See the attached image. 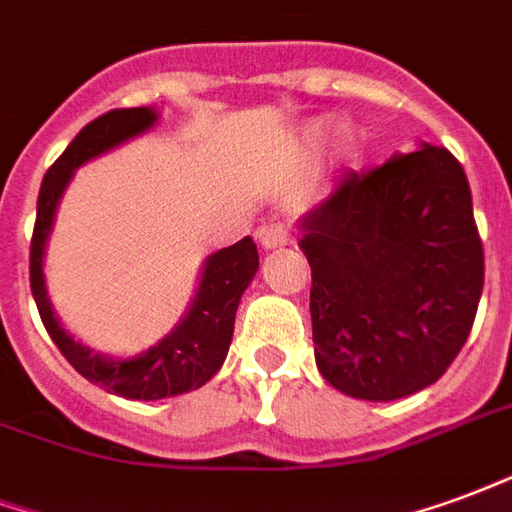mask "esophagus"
Returning <instances> with one entry per match:
<instances>
[{
  "label": "esophagus",
  "instance_id": "34e87169",
  "mask_svg": "<svg viewBox=\"0 0 512 512\" xmlns=\"http://www.w3.org/2000/svg\"><path fill=\"white\" fill-rule=\"evenodd\" d=\"M257 238H260L263 249H282L290 244V233L282 225H263L257 230Z\"/></svg>",
  "mask_w": 512,
  "mask_h": 512
}]
</instances>
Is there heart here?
Segmentation results:
<instances>
[{
	"mask_svg": "<svg viewBox=\"0 0 512 512\" xmlns=\"http://www.w3.org/2000/svg\"><path fill=\"white\" fill-rule=\"evenodd\" d=\"M325 130H328V121L325 119L309 121L304 130H301V135L295 138L293 149L298 151V154L312 151L314 146H320V140L325 138ZM363 143H366V135H363V130H358V127H352L350 124V127H344V130L339 132V138H336V154H339L342 160L355 162L358 157H361Z\"/></svg>",
	"mask_w": 512,
	"mask_h": 512,
	"instance_id": "1",
	"label": "heart"
}]
</instances>
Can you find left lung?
<instances>
[{
    "mask_svg": "<svg viewBox=\"0 0 512 512\" xmlns=\"http://www.w3.org/2000/svg\"><path fill=\"white\" fill-rule=\"evenodd\" d=\"M298 230L312 266L314 361L336 391L393 401L448 372L483 293L472 192L448 149L420 143L344 173Z\"/></svg>",
    "mask_w": 512,
    "mask_h": 512,
    "instance_id": "1",
    "label": "left lung"
}]
</instances>
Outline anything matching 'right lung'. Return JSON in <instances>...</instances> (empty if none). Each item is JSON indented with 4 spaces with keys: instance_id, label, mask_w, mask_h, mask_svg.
<instances>
[{
    "instance_id": "obj_1",
    "label": "right lung",
    "mask_w": 512,
    "mask_h": 512,
    "mask_svg": "<svg viewBox=\"0 0 512 512\" xmlns=\"http://www.w3.org/2000/svg\"><path fill=\"white\" fill-rule=\"evenodd\" d=\"M157 119L160 113L149 105L108 111L75 135L62 157L45 173L43 187L37 195V222H34L32 252H29V282H32L34 304L40 309L45 331L54 339L59 352L73 363V369L81 377L97 382L100 388L116 393L121 399L135 401H157L198 391L200 385H206L222 369L230 342H233V325H236L241 295L255 279L257 266H260L257 246L249 236L208 255L200 271L195 298L187 314L181 317V323L154 347L132 358L102 355L100 350L78 342L73 333H67V328L59 323L54 304L48 298V287H45L43 260L64 189L81 165L143 135L157 124Z\"/></svg>"
}]
</instances>
